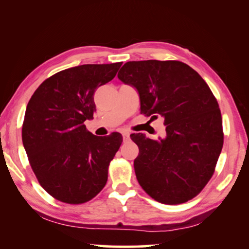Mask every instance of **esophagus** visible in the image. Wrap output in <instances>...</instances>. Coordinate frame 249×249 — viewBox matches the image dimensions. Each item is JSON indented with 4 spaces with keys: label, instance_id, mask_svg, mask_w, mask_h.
Wrapping results in <instances>:
<instances>
[{
    "label": "esophagus",
    "instance_id": "obj_1",
    "mask_svg": "<svg viewBox=\"0 0 249 249\" xmlns=\"http://www.w3.org/2000/svg\"><path fill=\"white\" fill-rule=\"evenodd\" d=\"M122 137H124V141H128L130 139V133L128 131H124L122 132Z\"/></svg>",
    "mask_w": 249,
    "mask_h": 249
}]
</instances>
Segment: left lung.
I'll use <instances>...</instances> for the list:
<instances>
[{"label": "left lung", "mask_w": 249, "mask_h": 249, "mask_svg": "<svg viewBox=\"0 0 249 249\" xmlns=\"http://www.w3.org/2000/svg\"><path fill=\"white\" fill-rule=\"evenodd\" d=\"M136 87L141 113L164 119L166 137L152 140L132 133L139 184L156 201L187 202L200 194L214 173L223 146L222 117L210 87L180 61H130L118 73Z\"/></svg>", "instance_id": "1"}]
</instances>
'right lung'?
Here are the masks:
<instances>
[{
    "instance_id": "obj_1",
    "label": "right lung",
    "mask_w": 249,
    "mask_h": 249,
    "mask_svg": "<svg viewBox=\"0 0 249 249\" xmlns=\"http://www.w3.org/2000/svg\"><path fill=\"white\" fill-rule=\"evenodd\" d=\"M121 64L63 70L43 81L29 99L23 144L39 184L61 202L85 203L106 185L122 136L96 137L87 131L84 121L93 119L95 89L111 81Z\"/></svg>"
}]
</instances>
